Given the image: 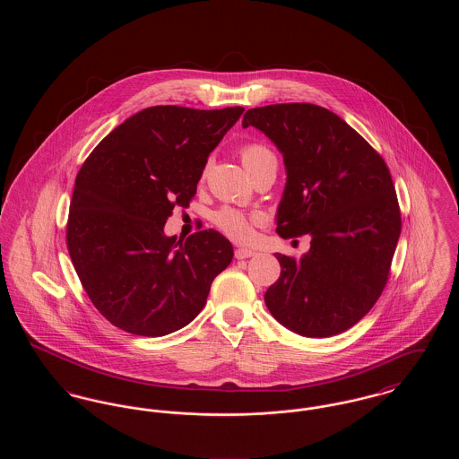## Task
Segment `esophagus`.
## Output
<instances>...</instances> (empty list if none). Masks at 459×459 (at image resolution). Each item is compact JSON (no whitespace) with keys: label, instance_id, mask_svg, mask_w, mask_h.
<instances>
[{"label":"esophagus","instance_id":"obj_1","mask_svg":"<svg viewBox=\"0 0 459 459\" xmlns=\"http://www.w3.org/2000/svg\"><path fill=\"white\" fill-rule=\"evenodd\" d=\"M234 255H236L238 260H246V258L255 256L256 251H255V249H247V247H238V249L234 251Z\"/></svg>","mask_w":459,"mask_h":459}]
</instances>
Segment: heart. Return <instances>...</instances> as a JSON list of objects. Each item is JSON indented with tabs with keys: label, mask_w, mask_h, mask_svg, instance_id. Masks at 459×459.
<instances>
[{
	"label": "heart",
	"mask_w": 459,
	"mask_h": 459,
	"mask_svg": "<svg viewBox=\"0 0 459 459\" xmlns=\"http://www.w3.org/2000/svg\"><path fill=\"white\" fill-rule=\"evenodd\" d=\"M239 154L246 170L251 175L256 174L266 165H272V163L277 165L275 154L272 153V150L262 143H246L244 146H240ZM206 172H208V165L203 170V175H201L203 178L206 177ZM256 220L258 219L255 215H247V213L236 210V208L223 206L221 210L215 213L213 223L217 225L220 232H223L227 238L244 242V240L251 239L253 223Z\"/></svg>",
	"instance_id": "1"
}]
</instances>
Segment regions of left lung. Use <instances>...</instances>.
Instances as JSON below:
<instances>
[{
	"label": "left lung",
	"instance_id": "1",
	"mask_svg": "<svg viewBox=\"0 0 459 459\" xmlns=\"http://www.w3.org/2000/svg\"><path fill=\"white\" fill-rule=\"evenodd\" d=\"M249 126L284 154L279 236H311L299 260L275 255L282 270L266 307L299 335L341 333L370 311L391 273L401 210L387 163L341 117L311 103L247 109Z\"/></svg>",
	"mask_w": 459,
	"mask_h": 459
}]
</instances>
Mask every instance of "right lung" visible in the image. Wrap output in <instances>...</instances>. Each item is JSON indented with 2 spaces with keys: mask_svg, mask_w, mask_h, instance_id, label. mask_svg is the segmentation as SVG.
<instances>
[{
  "mask_svg": "<svg viewBox=\"0 0 459 459\" xmlns=\"http://www.w3.org/2000/svg\"><path fill=\"white\" fill-rule=\"evenodd\" d=\"M242 111L144 108L81 167L66 247L91 303L115 327L144 337L186 327L232 262V244L217 230L180 242L163 227L175 206H189L208 156Z\"/></svg>",
  "mask_w": 459,
  "mask_h": 459,
  "instance_id": "add662e5",
  "label": "right lung"
}]
</instances>
